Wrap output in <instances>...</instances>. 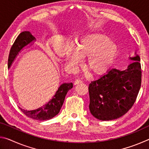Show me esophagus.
Returning <instances> with one entry per match:
<instances>
[{
  "label": "esophagus",
  "instance_id": "obj_1",
  "mask_svg": "<svg viewBox=\"0 0 149 149\" xmlns=\"http://www.w3.org/2000/svg\"><path fill=\"white\" fill-rule=\"evenodd\" d=\"M83 81L80 80V79H76L74 81V85H77V84H79L81 83H82Z\"/></svg>",
  "mask_w": 149,
  "mask_h": 149
}]
</instances>
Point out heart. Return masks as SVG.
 <instances>
[{
    "mask_svg": "<svg viewBox=\"0 0 149 149\" xmlns=\"http://www.w3.org/2000/svg\"><path fill=\"white\" fill-rule=\"evenodd\" d=\"M76 53L68 56L70 65H76L79 57L87 58L86 68L93 75L104 74L112 66L118 54V48L110 38L103 35L91 34L77 42Z\"/></svg>",
    "mask_w": 149,
    "mask_h": 149,
    "instance_id": "obj_1",
    "label": "heart"
}]
</instances>
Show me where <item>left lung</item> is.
Masks as SVG:
<instances>
[{
  "label": "left lung",
  "instance_id": "obj_1",
  "mask_svg": "<svg viewBox=\"0 0 149 149\" xmlns=\"http://www.w3.org/2000/svg\"><path fill=\"white\" fill-rule=\"evenodd\" d=\"M127 69L120 71L111 69L89 85V110L100 120H112L122 117L134 104L141 85L140 58Z\"/></svg>",
  "mask_w": 149,
  "mask_h": 149
}]
</instances>
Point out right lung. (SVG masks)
<instances>
[{"label":"right lung","mask_w":149,"mask_h":149,"mask_svg":"<svg viewBox=\"0 0 149 149\" xmlns=\"http://www.w3.org/2000/svg\"><path fill=\"white\" fill-rule=\"evenodd\" d=\"M35 39V38L29 31H26L20 33L10 49L8 60V68L22 48ZM72 87V83H64L60 85L54 97L46 104L34 110H26L19 108L20 110L26 116L33 120L43 121L51 119L59 113L64 103L65 95Z\"/></svg>","instance_id":"1"}]
</instances>
